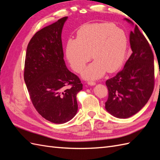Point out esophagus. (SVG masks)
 <instances>
[{"instance_id":"1","label":"esophagus","mask_w":160,"mask_h":160,"mask_svg":"<svg viewBox=\"0 0 160 160\" xmlns=\"http://www.w3.org/2000/svg\"><path fill=\"white\" fill-rule=\"evenodd\" d=\"M88 84L89 85L92 86V85H95L96 84V83H95V82H94V81H88Z\"/></svg>"}]
</instances>
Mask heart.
I'll return each mask as SVG.
<instances>
[{"instance_id":"obj_1","label":"heart","mask_w":160,"mask_h":160,"mask_svg":"<svg viewBox=\"0 0 160 160\" xmlns=\"http://www.w3.org/2000/svg\"><path fill=\"white\" fill-rule=\"evenodd\" d=\"M128 45L126 34L113 23L85 24L77 31L76 39L67 41L66 56L72 69L78 72L92 56L94 61L84 69L82 76L86 79H96L106 71L113 72L122 65Z\"/></svg>"}]
</instances>
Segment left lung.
Segmentation results:
<instances>
[{"mask_svg":"<svg viewBox=\"0 0 160 160\" xmlns=\"http://www.w3.org/2000/svg\"><path fill=\"white\" fill-rule=\"evenodd\" d=\"M128 22H133L125 18ZM129 42L132 54L123 69L106 81L109 95L105 109L115 118L126 119L146 105L154 88L153 54L148 41L135 25Z\"/></svg>","mask_w":160,"mask_h":160,"instance_id":"1","label":"left lung"}]
</instances>
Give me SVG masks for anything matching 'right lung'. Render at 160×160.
Returning a JSON list of instances; mask_svg holds the SVG:
<instances>
[{"instance_id":"add662e5","label":"right lung","mask_w":160,"mask_h":160,"mask_svg":"<svg viewBox=\"0 0 160 160\" xmlns=\"http://www.w3.org/2000/svg\"><path fill=\"white\" fill-rule=\"evenodd\" d=\"M67 17L37 32L27 46L24 79L34 107L42 118L64 123L78 110L79 78L67 68L61 33Z\"/></svg>"}]
</instances>
